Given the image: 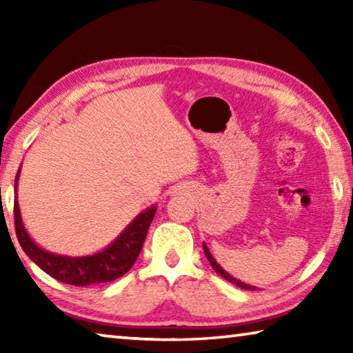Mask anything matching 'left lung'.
<instances>
[{"label": "left lung", "instance_id": "1", "mask_svg": "<svg viewBox=\"0 0 353 353\" xmlns=\"http://www.w3.org/2000/svg\"><path fill=\"white\" fill-rule=\"evenodd\" d=\"M202 246H204V254H205V256H207V260L210 261V265H212V268L214 270V272L216 274H219L221 277L223 279H225L227 282H230V283H234L235 286H238V288H243V290H249V291H254V290H256V286H254V285H249V283H244V282H241V280H238V279H235L234 276H230L229 272L227 271H224L223 268H221V265L219 263L214 260V256L212 255V252L210 250H208V248H207V244L205 243H202ZM260 290V288H259Z\"/></svg>", "mask_w": 353, "mask_h": 353}]
</instances>
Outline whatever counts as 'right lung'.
I'll return each instance as SVG.
<instances>
[{
    "label": "right lung",
    "mask_w": 353,
    "mask_h": 353,
    "mask_svg": "<svg viewBox=\"0 0 353 353\" xmlns=\"http://www.w3.org/2000/svg\"><path fill=\"white\" fill-rule=\"evenodd\" d=\"M20 170L15 176V199H14V216H15V232L19 238L21 249L25 254L37 265L48 276L54 277L62 283L74 286H90L107 283L124 276L139 256L145 243L149 225L157 212V207L151 205L146 210L137 214L130 223L124 227V230L113 240L109 246H105L99 252L90 255H62L43 249L35 243L28 234L25 223H23L20 205H19V179Z\"/></svg>",
    "instance_id": "obj_1"
}]
</instances>
